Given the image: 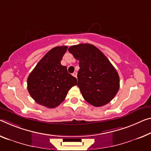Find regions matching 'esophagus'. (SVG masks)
<instances>
[{"mask_svg":"<svg viewBox=\"0 0 151 151\" xmlns=\"http://www.w3.org/2000/svg\"><path fill=\"white\" fill-rule=\"evenodd\" d=\"M72 76H74V77H76V78H77V72H73V74H72Z\"/></svg>","mask_w":151,"mask_h":151,"instance_id":"34e87169","label":"esophagus"}]
</instances>
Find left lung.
<instances>
[{
    "instance_id": "left-lung-1",
    "label": "left lung",
    "mask_w": 151,
    "mask_h": 151,
    "mask_svg": "<svg viewBox=\"0 0 151 151\" xmlns=\"http://www.w3.org/2000/svg\"><path fill=\"white\" fill-rule=\"evenodd\" d=\"M79 61L78 86L85 101L94 106L106 105L119 88V76L105 55L90 44L68 48Z\"/></svg>"
}]
</instances>
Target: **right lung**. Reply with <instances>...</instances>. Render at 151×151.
I'll return each instance as SVG.
<instances>
[{"instance_id":"obj_1","label":"right lung","mask_w":151,"mask_h":151,"mask_svg":"<svg viewBox=\"0 0 151 151\" xmlns=\"http://www.w3.org/2000/svg\"><path fill=\"white\" fill-rule=\"evenodd\" d=\"M68 46H56L36 65L27 80V90L34 101L47 108L59 106L69 90L77 85V79L61 64Z\"/></svg>"}]
</instances>
